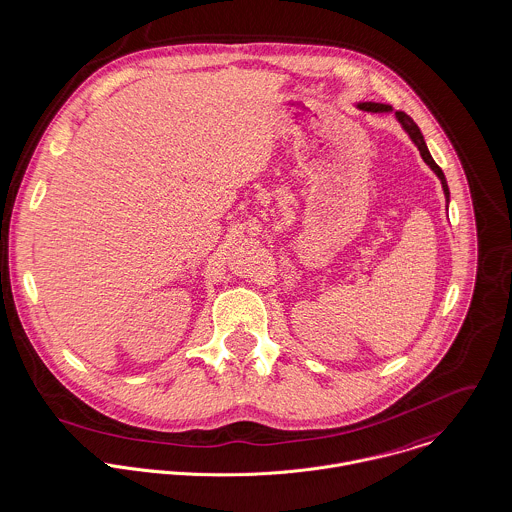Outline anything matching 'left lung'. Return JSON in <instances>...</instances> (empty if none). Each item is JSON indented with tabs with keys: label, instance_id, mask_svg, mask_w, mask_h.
Returning a JSON list of instances; mask_svg holds the SVG:
<instances>
[{
	"label": "left lung",
	"instance_id": "left-lung-1",
	"mask_svg": "<svg viewBox=\"0 0 512 512\" xmlns=\"http://www.w3.org/2000/svg\"><path fill=\"white\" fill-rule=\"evenodd\" d=\"M360 110H366V112H394V116H396V120L402 124V128L408 132L409 138H411V142L417 146V150H419V154H421V158H423V162L435 172V176L441 180V188H443V194H445V200L449 202V186H447V180H445V174H443V170L435 164V160L431 158V154H429V150H427V144H425V140H423V134H421V130H419V126L411 120V116H408L406 112H402V110H394L390 104H382V103H358L356 104Z\"/></svg>",
	"mask_w": 512,
	"mask_h": 512
}]
</instances>
